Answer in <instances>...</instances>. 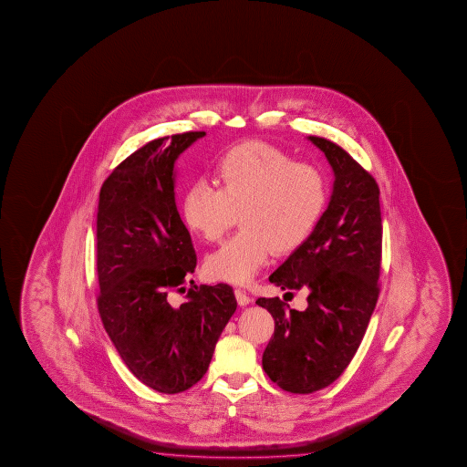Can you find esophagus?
<instances>
[{
    "instance_id": "obj_1",
    "label": "esophagus",
    "mask_w": 467,
    "mask_h": 467,
    "mask_svg": "<svg viewBox=\"0 0 467 467\" xmlns=\"http://www.w3.org/2000/svg\"><path fill=\"white\" fill-rule=\"evenodd\" d=\"M235 297H237L238 306H242V307H245L252 302V297L242 289H235Z\"/></svg>"
}]
</instances>
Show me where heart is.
I'll return each instance as SVG.
<instances>
[{"label": "heart", "instance_id": "b5f03b06", "mask_svg": "<svg viewBox=\"0 0 467 467\" xmlns=\"http://www.w3.org/2000/svg\"><path fill=\"white\" fill-rule=\"evenodd\" d=\"M219 188L196 182L182 196V219L207 242H217L240 213V230L207 256L213 281L248 285L273 248L291 252L322 217L328 188L312 163L294 161L273 145L248 142L227 151L217 166Z\"/></svg>", "mask_w": 467, "mask_h": 467}]
</instances>
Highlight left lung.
I'll return each mask as SVG.
<instances>
[{
    "instance_id": "1",
    "label": "left lung",
    "mask_w": 467,
    "mask_h": 467,
    "mask_svg": "<svg viewBox=\"0 0 467 467\" xmlns=\"http://www.w3.org/2000/svg\"><path fill=\"white\" fill-rule=\"evenodd\" d=\"M335 182L327 211L312 234L269 276L281 289H308L307 308L279 297L256 304L275 318L263 369L279 388L312 394L347 369L361 345L379 297L382 223L379 186L340 145L310 135Z\"/></svg>"
}]
</instances>
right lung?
Here are the masks:
<instances>
[{
  "instance_id": "1",
  "label": "right lung",
  "mask_w": 467,
  "mask_h": 467,
  "mask_svg": "<svg viewBox=\"0 0 467 467\" xmlns=\"http://www.w3.org/2000/svg\"><path fill=\"white\" fill-rule=\"evenodd\" d=\"M206 132L155 139L114 168L99 191L96 221L98 310L119 356L161 394L192 388L206 374L237 301L229 285L170 293L196 268V252L174 201V163ZM194 283V281H191Z\"/></svg>"
}]
</instances>
